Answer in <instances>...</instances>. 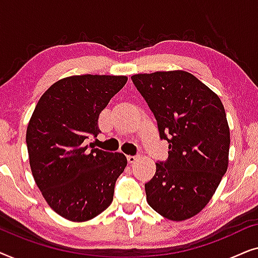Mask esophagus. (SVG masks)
Here are the masks:
<instances>
[{
    "mask_svg": "<svg viewBox=\"0 0 258 258\" xmlns=\"http://www.w3.org/2000/svg\"><path fill=\"white\" fill-rule=\"evenodd\" d=\"M137 158H139V156H137V155H128V156H126V160H128V162L129 163H135V162L137 161Z\"/></svg>",
    "mask_w": 258,
    "mask_h": 258,
    "instance_id": "obj_1",
    "label": "esophagus"
}]
</instances>
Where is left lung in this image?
<instances>
[{
    "label": "left lung",
    "mask_w": 258,
    "mask_h": 258,
    "mask_svg": "<svg viewBox=\"0 0 258 258\" xmlns=\"http://www.w3.org/2000/svg\"><path fill=\"white\" fill-rule=\"evenodd\" d=\"M133 83L157 121L168 160L146 183L147 201L162 216L184 221L209 203L228 169L230 132L220 97L183 70L137 74Z\"/></svg>",
    "instance_id": "obj_1"
}]
</instances>
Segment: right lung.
I'll use <instances>...</instances> for the list:
<instances>
[{
	"label": "right lung",
	"mask_w": 258,
	"mask_h": 258,
	"mask_svg": "<svg viewBox=\"0 0 258 258\" xmlns=\"http://www.w3.org/2000/svg\"><path fill=\"white\" fill-rule=\"evenodd\" d=\"M126 76L76 75L52 84L37 102L26 142L34 179L49 207L73 222L110 206L126 157L88 146L100 133L98 116Z\"/></svg>",
	"instance_id": "1"
}]
</instances>
